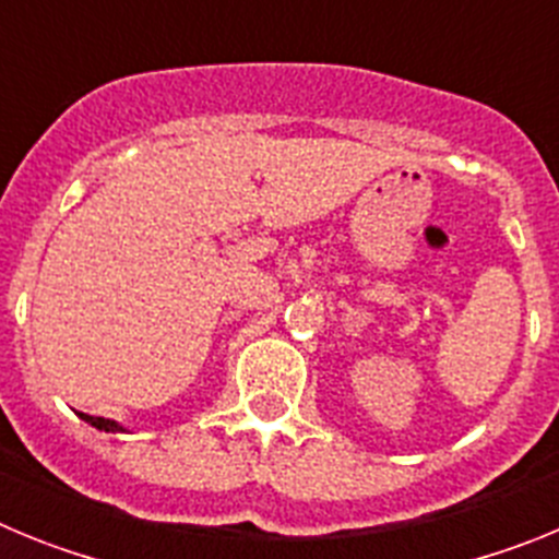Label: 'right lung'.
Masks as SVG:
<instances>
[{
  "label": "right lung",
  "mask_w": 559,
  "mask_h": 559,
  "mask_svg": "<svg viewBox=\"0 0 559 559\" xmlns=\"http://www.w3.org/2000/svg\"><path fill=\"white\" fill-rule=\"evenodd\" d=\"M81 419H86L88 426H95L97 431H106V433H122L126 428L117 423V419H106V417H88V414H81Z\"/></svg>",
  "instance_id": "add662e5"
}]
</instances>
